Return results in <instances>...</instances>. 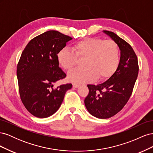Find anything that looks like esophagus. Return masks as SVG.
Returning a JSON list of instances; mask_svg holds the SVG:
<instances>
[{
  "label": "esophagus",
  "instance_id": "obj_1",
  "mask_svg": "<svg viewBox=\"0 0 153 153\" xmlns=\"http://www.w3.org/2000/svg\"><path fill=\"white\" fill-rule=\"evenodd\" d=\"M73 87H75V88H78L80 87V85L78 84H76V83H73Z\"/></svg>",
  "mask_w": 153,
  "mask_h": 153
}]
</instances>
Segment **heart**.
<instances>
[{
	"instance_id": "b5f03b06",
	"label": "heart",
	"mask_w": 153,
	"mask_h": 153,
	"mask_svg": "<svg viewBox=\"0 0 153 153\" xmlns=\"http://www.w3.org/2000/svg\"><path fill=\"white\" fill-rule=\"evenodd\" d=\"M73 52L64 48L57 53V61L62 68L70 70L77 61V57L84 58V68L73 69L68 73L69 80L84 84L95 80H105L117 70L120 61L119 49L112 40L99 38H87L73 46Z\"/></svg>"
}]
</instances>
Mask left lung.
<instances>
[{
  "label": "left lung",
  "instance_id": "obj_1",
  "mask_svg": "<svg viewBox=\"0 0 153 153\" xmlns=\"http://www.w3.org/2000/svg\"><path fill=\"white\" fill-rule=\"evenodd\" d=\"M117 43L121 51L117 70L102 84L87 85L89 94L84 103L92 115L108 119L121 111L130 98L138 73L137 55L126 41L113 32L103 31Z\"/></svg>",
  "mask_w": 153,
  "mask_h": 153
}]
</instances>
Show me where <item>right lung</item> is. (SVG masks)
<instances>
[{
	"instance_id": "right-lung-1",
	"label": "right lung",
	"mask_w": 153,
	"mask_h": 153,
	"mask_svg": "<svg viewBox=\"0 0 153 153\" xmlns=\"http://www.w3.org/2000/svg\"><path fill=\"white\" fill-rule=\"evenodd\" d=\"M71 39L58 31L49 30L31 39L22 53L16 71L20 98L35 117L46 118L55 114L66 91L71 89V84L53 88L66 76L59 68L57 56Z\"/></svg>"
}]
</instances>
